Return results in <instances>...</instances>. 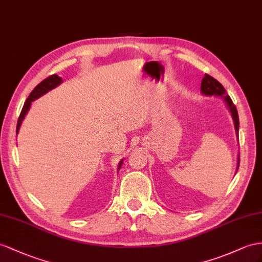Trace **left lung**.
<instances>
[{"instance_id": "1", "label": "left lung", "mask_w": 262, "mask_h": 262, "mask_svg": "<svg viewBox=\"0 0 262 262\" xmlns=\"http://www.w3.org/2000/svg\"><path fill=\"white\" fill-rule=\"evenodd\" d=\"M200 92L203 95L205 96H216V97H221L224 99L225 104L227 105L228 110H229L231 117L233 120L234 124V130H236V135L238 137V133H239V116H238V112L236 106L233 105L231 98L229 97V95L226 94V90L224 89V86L221 85L217 79H214L213 77H211L210 75L206 74L205 77L201 80V86H200ZM239 154H238V160H237V170L239 168ZM236 170V173H237Z\"/></svg>"}]
</instances>
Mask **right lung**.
<instances>
[{
    "instance_id": "1",
    "label": "right lung",
    "mask_w": 262,
    "mask_h": 262,
    "mask_svg": "<svg viewBox=\"0 0 262 262\" xmlns=\"http://www.w3.org/2000/svg\"><path fill=\"white\" fill-rule=\"evenodd\" d=\"M62 82H63L62 77H59V76H57V75H55V74H54V75H51L50 77H48V78H45L44 80H42V82L39 83V84L35 87V89L31 92L30 96L28 97V99L25 100L24 106H23V108H22V112H21V115H19V117H18L17 126H16V134H18L19 127H21V125H22L23 119L25 118L26 114H28L29 110L31 108L32 102H34L35 99H37V98H39L41 96H43L44 94H46L48 92H50V91H52V90H54L55 87H57L58 85H61ZM122 164H123V159L120 160L119 164H118L117 171H119L120 167H122Z\"/></svg>"
}]
</instances>
